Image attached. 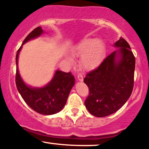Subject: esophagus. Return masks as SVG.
Here are the masks:
<instances>
[{"instance_id": "obj_1", "label": "esophagus", "mask_w": 149, "mask_h": 149, "mask_svg": "<svg viewBox=\"0 0 149 149\" xmlns=\"http://www.w3.org/2000/svg\"><path fill=\"white\" fill-rule=\"evenodd\" d=\"M78 80L79 81H84V77H83V76H82V75H78Z\"/></svg>"}]
</instances>
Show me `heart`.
<instances>
[{
	"instance_id": "b5f03b06",
	"label": "heart",
	"mask_w": 149,
	"mask_h": 149,
	"mask_svg": "<svg viewBox=\"0 0 149 149\" xmlns=\"http://www.w3.org/2000/svg\"><path fill=\"white\" fill-rule=\"evenodd\" d=\"M105 52L104 42L101 39L85 38L77 44L73 50L76 56H81L80 66L84 70H91L100 64ZM68 62L73 63L70 56L66 57Z\"/></svg>"
}]
</instances>
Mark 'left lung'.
<instances>
[{"mask_svg":"<svg viewBox=\"0 0 149 149\" xmlns=\"http://www.w3.org/2000/svg\"><path fill=\"white\" fill-rule=\"evenodd\" d=\"M114 47L118 49L84 79L89 88L86 108L98 118L110 115L120 109L133 88L136 59L130 47L122 37Z\"/></svg>","mask_w":149,"mask_h":149,"instance_id":"obj_1","label":"left lung"}]
</instances>
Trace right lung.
<instances>
[{"label": "right lung", "instance_id": "right-lung-1", "mask_svg": "<svg viewBox=\"0 0 149 149\" xmlns=\"http://www.w3.org/2000/svg\"><path fill=\"white\" fill-rule=\"evenodd\" d=\"M44 34L41 26L34 29L24 40L16 53V84L19 94L24 102L35 112L45 115L56 114L62 110L67 102L68 97L75 84V78L71 73L55 70L50 81L42 87L29 86L24 81L19 70V55L22 46L27 42Z\"/></svg>", "mask_w": 149, "mask_h": 149}]
</instances>
